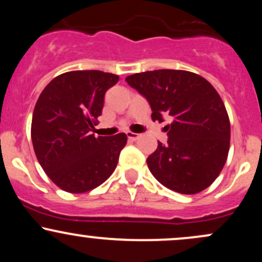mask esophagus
I'll return each instance as SVG.
<instances>
[{
    "label": "esophagus",
    "instance_id": "1",
    "mask_svg": "<svg viewBox=\"0 0 262 262\" xmlns=\"http://www.w3.org/2000/svg\"><path fill=\"white\" fill-rule=\"evenodd\" d=\"M127 137H128L129 140L135 141L137 139H139L140 134H138V133H132V132H127Z\"/></svg>",
    "mask_w": 262,
    "mask_h": 262
}]
</instances>
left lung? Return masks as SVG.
Returning a JSON list of instances; mask_svg holds the SVG:
<instances>
[{
  "label": "left lung",
  "instance_id": "8db88e82",
  "mask_svg": "<svg viewBox=\"0 0 262 262\" xmlns=\"http://www.w3.org/2000/svg\"><path fill=\"white\" fill-rule=\"evenodd\" d=\"M146 98L152 121L165 127L167 144L146 159L161 185L183 194L203 191L217 179L228 158L230 122L221 96L206 79L185 70H154L125 77Z\"/></svg>",
  "mask_w": 262,
  "mask_h": 262
}]
</instances>
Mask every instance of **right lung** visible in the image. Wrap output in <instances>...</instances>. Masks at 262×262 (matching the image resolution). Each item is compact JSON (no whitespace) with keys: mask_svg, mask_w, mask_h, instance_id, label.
<instances>
[{"mask_svg":"<svg viewBox=\"0 0 262 262\" xmlns=\"http://www.w3.org/2000/svg\"><path fill=\"white\" fill-rule=\"evenodd\" d=\"M118 80L98 70L69 71L50 81L35 103L33 148L45 173L66 192L91 191L116 170L127 135L96 138L91 130Z\"/></svg>","mask_w":262,"mask_h":262,"instance_id":"obj_1","label":"right lung"}]
</instances>
